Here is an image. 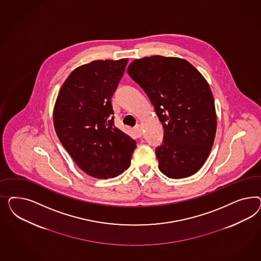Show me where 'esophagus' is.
Masks as SVG:
<instances>
[{
  "instance_id": "34e87169",
  "label": "esophagus",
  "mask_w": 261,
  "mask_h": 261,
  "mask_svg": "<svg viewBox=\"0 0 261 261\" xmlns=\"http://www.w3.org/2000/svg\"><path fill=\"white\" fill-rule=\"evenodd\" d=\"M135 130H136V132L138 133L139 135L142 134V124H137L136 127H135Z\"/></svg>"
}]
</instances>
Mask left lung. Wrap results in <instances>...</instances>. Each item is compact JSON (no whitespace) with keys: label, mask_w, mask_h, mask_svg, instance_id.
<instances>
[{"label":"left lung","mask_w":261,"mask_h":261,"mask_svg":"<svg viewBox=\"0 0 261 261\" xmlns=\"http://www.w3.org/2000/svg\"><path fill=\"white\" fill-rule=\"evenodd\" d=\"M154 106L165 133L156 148L160 170L171 179L196 173L208 157L216 133L214 95L195 67L178 57L135 59L127 68Z\"/></svg>","instance_id":"obj_1"}]
</instances>
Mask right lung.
<instances>
[{
  "label": "right lung",
  "mask_w": 261,
  "mask_h": 261,
  "mask_svg": "<svg viewBox=\"0 0 261 261\" xmlns=\"http://www.w3.org/2000/svg\"><path fill=\"white\" fill-rule=\"evenodd\" d=\"M128 58L95 60L71 71L56 98L54 124L65 149L85 173L117 177L130 166L134 140L114 125L111 98Z\"/></svg>",
  "instance_id": "1"
}]
</instances>
